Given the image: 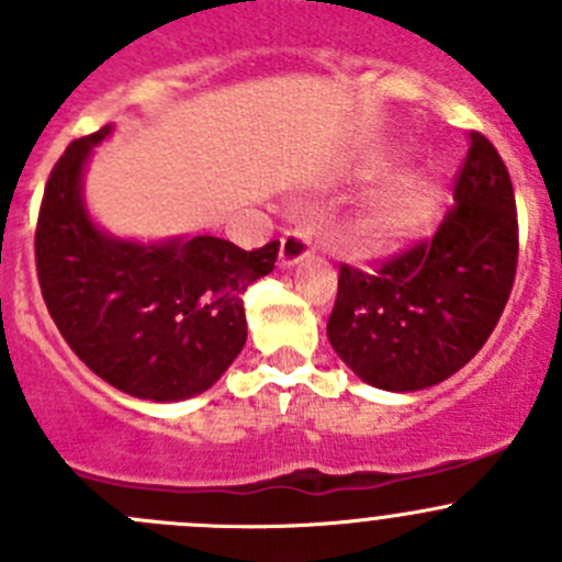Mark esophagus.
Returning a JSON list of instances; mask_svg holds the SVG:
<instances>
[{
    "label": "esophagus",
    "mask_w": 562,
    "mask_h": 562,
    "mask_svg": "<svg viewBox=\"0 0 562 562\" xmlns=\"http://www.w3.org/2000/svg\"><path fill=\"white\" fill-rule=\"evenodd\" d=\"M313 252V239L307 231H288L280 241V266H296Z\"/></svg>",
    "instance_id": "esophagus-1"
}]
</instances>
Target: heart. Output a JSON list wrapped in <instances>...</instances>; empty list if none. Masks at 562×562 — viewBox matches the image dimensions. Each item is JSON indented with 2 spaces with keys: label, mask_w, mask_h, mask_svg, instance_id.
<instances>
[{
  "label": "heart",
  "mask_w": 562,
  "mask_h": 562,
  "mask_svg": "<svg viewBox=\"0 0 562 562\" xmlns=\"http://www.w3.org/2000/svg\"><path fill=\"white\" fill-rule=\"evenodd\" d=\"M402 166L375 157L359 168V179L370 187L394 184L378 192L345 231V241L361 258H389L418 245L432 234L446 206V190L435 176H402Z\"/></svg>",
  "instance_id": "heart-1"
}]
</instances>
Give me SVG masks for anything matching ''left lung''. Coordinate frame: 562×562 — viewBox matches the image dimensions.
<instances>
[{
	"instance_id": "1",
	"label": "left lung",
	"mask_w": 562,
	"mask_h": 562,
	"mask_svg": "<svg viewBox=\"0 0 562 562\" xmlns=\"http://www.w3.org/2000/svg\"><path fill=\"white\" fill-rule=\"evenodd\" d=\"M514 184L490 138L470 133L454 206L438 234L375 271L339 269L328 342L364 383L418 391L462 370L490 339L517 277Z\"/></svg>"
}]
</instances>
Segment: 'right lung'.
<instances>
[{
    "label": "right lung",
    "mask_w": 562,
    "mask_h": 562,
    "mask_svg": "<svg viewBox=\"0 0 562 562\" xmlns=\"http://www.w3.org/2000/svg\"><path fill=\"white\" fill-rule=\"evenodd\" d=\"M111 124L72 140L45 184L35 231L45 307L72 353L138 400L201 394L247 339L245 291L274 269L280 241L247 249L217 236L162 245L113 239L89 217L83 166Z\"/></svg>",
    "instance_id": "right-lung-1"
}]
</instances>
